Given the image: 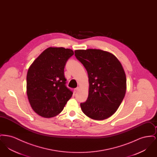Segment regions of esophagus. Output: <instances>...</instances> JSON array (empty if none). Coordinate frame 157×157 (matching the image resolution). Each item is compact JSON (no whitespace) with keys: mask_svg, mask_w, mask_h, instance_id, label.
Masks as SVG:
<instances>
[{"mask_svg":"<svg viewBox=\"0 0 157 157\" xmlns=\"http://www.w3.org/2000/svg\"><path fill=\"white\" fill-rule=\"evenodd\" d=\"M79 87H77V88H75V89H74V92L76 93V92H77V91L79 90Z\"/></svg>","mask_w":157,"mask_h":157,"instance_id":"esophagus-1","label":"esophagus"}]
</instances>
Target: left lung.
Masks as SVG:
<instances>
[{
    "label": "left lung",
    "mask_w": 157,
    "mask_h": 157,
    "mask_svg": "<svg viewBox=\"0 0 157 157\" xmlns=\"http://www.w3.org/2000/svg\"><path fill=\"white\" fill-rule=\"evenodd\" d=\"M75 55L89 78L88 97L81 103L82 111L93 120L110 117L126 93V75L121 63L113 54L100 49L76 50Z\"/></svg>",
    "instance_id": "obj_1"
}]
</instances>
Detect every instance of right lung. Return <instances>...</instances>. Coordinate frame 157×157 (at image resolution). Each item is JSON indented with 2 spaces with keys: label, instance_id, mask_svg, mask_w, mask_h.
<instances>
[{
  "label": "right lung",
  "instance_id": "obj_1",
  "mask_svg": "<svg viewBox=\"0 0 157 157\" xmlns=\"http://www.w3.org/2000/svg\"><path fill=\"white\" fill-rule=\"evenodd\" d=\"M74 54L70 49L50 47L33 61L26 76L27 95L39 115L53 117L62 112L73 92L66 86L64 68Z\"/></svg>",
  "mask_w": 157,
  "mask_h": 157
}]
</instances>
